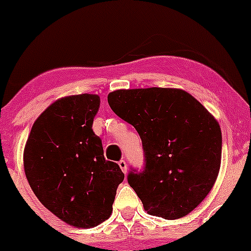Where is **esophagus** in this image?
Here are the masks:
<instances>
[{
    "label": "esophagus",
    "mask_w": 251,
    "mask_h": 251,
    "mask_svg": "<svg viewBox=\"0 0 251 251\" xmlns=\"http://www.w3.org/2000/svg\"><path fill=\"white\" fill-rule=\"evenodd\" d=\"M118 164H119V166H120L121 171H123L124 174L127 173V164H126L125 160H120Z\"/></svg>",
    "instance_id": "esophagus-1"
}]
</instances>
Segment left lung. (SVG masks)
Listing matches in <instances>:
<instances>
[{"mask_svg":"<svg viewBox=\"0 0 251 251\" xmlns=\"http://www.w3.org/2000/svg\"><path fill=\"white\" fill-rule=\"evenodd\" d=\"M108 103L142 140L146 165L130 171L127 181L144 210L165 220L193 211L214 187L221 165L216 119L178 88L116 90Z\"/></svg>","mask_w":251,"mask_h":251,"instance_id":"left-lung-1","label":"left lung"}]
</instances>
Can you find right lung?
Listing matches in <instances>:
<instances>
[{"label":"right lung","mask_w":251,"mask_h":251,"mask_svg":"<svg viewBox=\"0 0 251 251\" xmlns=\"http://www.w3.org/2000/svg\"><path fill=\"white\" fill-rule=\"evenodd\" d=\"M100 96H68L50 105L32 125L24 170L32 192L58 219L91 228L108 219L125 175L105 160L92 130Z\"/></svg>","instance_id":"obj_1"}]
</instances>
